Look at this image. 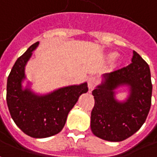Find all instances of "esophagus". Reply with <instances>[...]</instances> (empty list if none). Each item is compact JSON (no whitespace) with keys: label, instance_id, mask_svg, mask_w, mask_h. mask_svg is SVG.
Returning a JSON list of instances; mask_svg holds the SVG:
<instances>
[{"label":"esophagus","instance_id":"34e87169","mask_svg":"<svg viewBox=\"0 0 157 157\" xmlns=\"http://www.w3.org/2000/svg\"><path fill=\"white\" fill-rule=\"evenodd\" d=\"M98 83V79L94 76H90L88 78V81H87V86H88V88L89 90H92L94 88V86L97 85Z\"/></svg>","mask_w":157,"mask_h":157}]
</instances>
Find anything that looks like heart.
Returning <instances> with one entry per match:
<instances>
[{"instance_id": "obj_1", "label": "heart", "mask_w": 157, "mask_h": 157, "mask_svg": "<svg viewBox=\"0 0 157 157\" xmlns=\"http://www.w3.org/2000/svg\"><path fill=\"white\" fill-rule=\"evenodd\" d=\"M112 56H115V54H113V55Z\"/></svg>"}]
</instances>
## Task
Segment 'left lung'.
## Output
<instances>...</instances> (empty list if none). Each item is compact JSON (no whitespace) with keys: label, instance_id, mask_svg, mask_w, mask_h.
Masks as SVG:
<instances>
[{"label":"left lung","instance_id":"1","mask_svg":"<svg viewBox=\"0 0 157 157\" xmlns=\"http://www.w3.org/2000/svg\"><path fill=\"white\" fill-rule=\"evenodd\" d=\"M103 78L92 93L95 104L91 113V130L102 140L120 142L134 134L147 118L152 94L151 71L133 51L132 63L103 75ZM121 86L129 88V95L123 102L114 98V90Z\"/></svg>","mask_w":157,"mask_h":157}]
</instances>
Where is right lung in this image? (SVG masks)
Instances as JSON below:
<instances>
[{
  "instance_id": "1",
  "label": "right lung",
  "mask_w": 157,
  "mask_h": 157,
  "mask_svg": "<svg viewBox=\"0 0 157 157\" xmlns=\"http://www.w3.org/2000/svg\"><path fill=\"white\" fill-rule=\"evenodd\" d=\"M38 44L37 41L31 45L14 63L7 78L6 103L13 120L25 134L43 139L63 129L69 112L88 87L84 82L61 87L45 95H37L29 87L23 89L25 65Z\"/></svg>"
}]
</instances>
